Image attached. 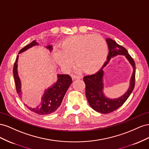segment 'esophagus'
Masks as SVG:
<instances>
[{"label": "esophagus", "mask_w": 149, "mask_h": 149, "mask_svg": "<svg viewBox=\"0 0 149 149\" xmlns=\"http://www.w3.org/2000/svg\"><path fill=\"white\" fill-rule=\"evenodd\" d=\"M72 78H73L74 80H78V79H82V77H80V76H79V75H72Z\"/></svg>", "instance_id": "obj_1"}]
</instances>
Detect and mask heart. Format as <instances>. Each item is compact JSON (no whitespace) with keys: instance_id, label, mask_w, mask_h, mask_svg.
Here are the masks:
<instances>
[{"instance_id":"heart-1","label":"heart","mask_w":149,"mask_h":149,"mask_svg":"<svg viewBox=\"0 0 149 149\" xmlns=\"http://www.w3.org/2000/svg\"><path fill=\"white\" fill-rule=\"evenodd\" d=\"M108 55L107 45L99 36L80 35L71 37L62 42L61 49L54 52L55 61L65 70L77 64L76 70L87 74L98 72L104 65Z\"/></svg>"}]
</instances>
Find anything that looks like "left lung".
<instances>
[{"label": "left lung", "mask_w": 149, "mask_h": 149, "mask_svg": "<svg viewBox=\"0 0 149 149\" xmlns=\"http://www.w3.org/2000/svg\"><path fill=\"white\" fill-rule=\"evenodd\" d=\"M108 47L109 54L107 61L103 67L95 74L85 76L84 81L86 84V95L91 107L95 111L102 113H109L113 112L124 104L133 91L135 86V63L133 58L124 47L118 44L117 42L107 38L106 39ZM117 55H125L133 67V72L130 80V86L125 94L116 99H110L106 97L103 91V68L107 65L112 58Z\"/></svg>", "instance_id": "left-lung-1"}]
</instances>
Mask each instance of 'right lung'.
Listing matches in <instances>:
<instances>
[{"label": "right lung", "mask_w": 149, "mask_h": 149, "mask_svg": "<svg viewBox=\"0 0 149 149\" xmlns=\"http://www.w3.org/2000/svg\"><path fill=\"white\" fill-rule=\"evenodd\" d=\"M39 45V44L37 42L36 40H33L31 43H30L21 49L19 51V54L24 52V51L32 47L33 46ZM45 47L49 50L50 52H51L53 49L52 45H47ZM18 59L19 56L17 57L15 62L14 63L13 74L15 83L16 91L21 99L22 92L21 91V82L17 72ZM57 77L58 79L57 82L52 86L45 90L44 95L42 97L41 103L39 105H38L36 107H31L25 104L24 105L32 112L39 115H48L56 111L61 105L67 89L69 88L72 83V78L68 74H57Z\"/></svg>", "instance_id": "add662e5"}]
</instances>
